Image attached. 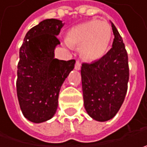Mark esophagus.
Wrapping results in <instances>:
<instances>
[{"instance_id": "34e87169", "label": "esophagus", "mask_w": 147, "mask_h": 147, "mask_svg": "<svg viewBox=\"0 0 147 147\" xmlns=\"http://www.w3.org/2000/svg\"><path fill=\"white\" fill-rule=\"evenodd\" d=\"M80 69H81V62L78 61V60H77L76 63H75V69L79 70Z\"/></svg>"}]
</instances>
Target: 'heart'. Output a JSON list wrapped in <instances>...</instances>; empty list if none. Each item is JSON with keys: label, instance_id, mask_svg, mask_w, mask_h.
Returning <instances> with one entry per match:
<instances>
[{"label": "heart", "instance_id": "heart-1", "mask_svg": "<svg viewBox=\"0 0 147 147\" xmlns=\"http://www.w3.org/2000/svg\"><path fill=\"white\" fill-rule=\"evenodd\" d=\"M112 28L109 23L92 20L70 28L67 42L70 47H79L83 59L93 61L101 58L109 47Z\"/></svg>", "mask_w": 147, "mask_h": 147}]
</instances>
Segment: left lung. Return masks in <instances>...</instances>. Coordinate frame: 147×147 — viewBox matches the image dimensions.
I'll use <instances>...</instances> for the list:
<instances>
[{"label": "left lung", "instance_id": "left-lung-1", "mask_svg": "<svg viewBox=\"0 0 147 147\" xmlns=\"http://www.w3.org/2000/svg\"><path fill=\"white\" fill-rule=\"evenodd\" d=\"M115 38L112 47L100 59L82 63L81 68L84 106L93 119L104 122L119 110L127 93L128 57L119 32L111 23Z\"/></svg>", "mask_w": 147, "mask_h": 147}]
</instances>
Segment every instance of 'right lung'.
<instances>
[{
	"label": "right lung",
	"instance_id": "right-lung-1",
	"mask_svg": "<svg viewBox=\"0 0 147 147\" xmlns=\"http://www.w3.org/2000/svg\"><path fill=\"white\" fill-rule=\"evenodd\" d=\"M63 25L59 20H43L27 32L20 49L17 96L23 115L33 123L53 117L61 85L74 68L75 59L54 57L55 48L60 44L56 36Z\"/></svg>",
	"mask_w": 147,
	"mask_h": 147
}]
</instances>
